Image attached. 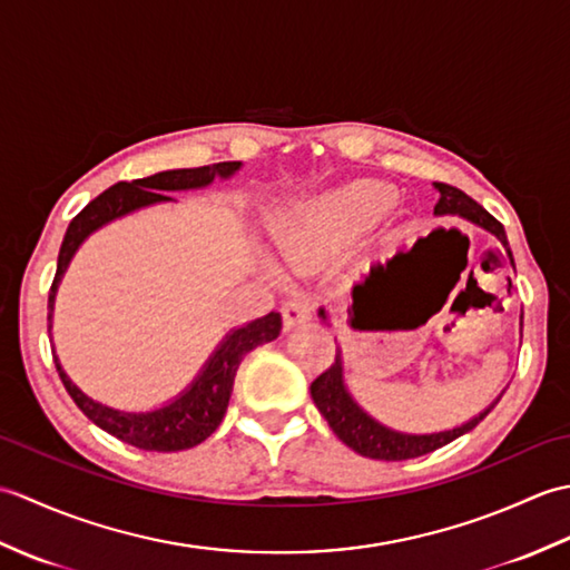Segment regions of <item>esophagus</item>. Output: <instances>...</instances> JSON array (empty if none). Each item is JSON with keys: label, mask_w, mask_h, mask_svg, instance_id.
<instances>
[{"label": "esophagus", "mask_w": 570, "mask_h": 570, "mask_svg": "<svg viewBox=\"0 0 570 570\" xmlns=\"http://www.w3.org/2000/svg\"><path fill=\"white\" fill-rule=\"evenodd\" d=\"M313 313V301L308 296H296L292 301H286L282 306V316H284V328L292 331L296 325L306 323Z\"/></svg>", "instance_id": "1"}]
</instances>
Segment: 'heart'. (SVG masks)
Listing matches in <instances>:
<instances>
[{"instance_id": "1", "label": "heart", "mask_w": 570, "mask_h": 570, "mask_svg": "<svg viewBox=\"0 0 570 570\" xmlns=\"http://www.w3.org/2000/svg\"><path fill=\"white\" fill-rule=\"evenodd\" d=\"M396 190L382 180H353L325 196L278 213L269 223L276 249L294 264H311L353 245L394 208Z\"/></svg>"}]
</instances>
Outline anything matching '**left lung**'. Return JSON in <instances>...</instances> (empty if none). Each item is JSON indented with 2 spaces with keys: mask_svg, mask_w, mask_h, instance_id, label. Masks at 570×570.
<instances>
[{
  "mask_svg": "<svg viewBox=\"0 0 570 570\" xmlns=\"http://www.w3.org/2000/svg\"><path fill=\"white\" fill-rule=\"evenodd\" d=\"M435 188H439L441 196H439V203H435L433 213L460 215L470 223L485 227L488 233H492L502 242V245L507 247V254L512 257L510 242H507L504 227L498 217H492L480 203L472 200L468 193H463L451 184H435ZM321 316L325 318L323 311H321ZM311 396H313V402H316L321 414L325 416V421H328V426L333 429L337 439L353 448L355 453L365 455V458H374V460H409V458H419V455L439 451V448H443L445 443L455 441L458 435H463V433L475 429L478 423L490 414L492 406L498 404L494 402L488 411H482L480 416H475L472 421H468L465 426L453 429V431L411 435V433H399L392 429H384L382 423L370 419L365 411H362L345 392L341 353H335L333 365L325 372H321L318 377L311 382Z\"/></svg>",
  "mask_w": 570,
  "mask_h": 570,
  "instance_id": "1",
  "label": "left lung"
}]
</instances>
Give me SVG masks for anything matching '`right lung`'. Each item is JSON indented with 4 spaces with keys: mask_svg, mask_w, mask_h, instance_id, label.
Masks as SVG:
<instances>
[{
    "mask_svg": "<svg viewBox=\"0 0 570 570\" xmlns=\"http://www.w3.org/2000/svg\"><path fill=\"white\" fill-rule=\"evenodd\" d=\"M239 168V161H223V164H210V166H198V168H176V171H161L149 178H137L127 184V180H119V184L110 186L98 198L90 200L85 208L72 217L63 245L58 252V266L56 276L51 284V292H48V333H51V311H53V298L60 276L68 269V262L80 242L88 237L92 229L102 227L105 223L115 220L119 215H127L144 205L171 200L168 190H186V188H203L208 186L215 176L227 178L233 176ZM282 333V316L278 313H266L264 318L252 321L245 328H237L225 337V343L215 350L208 365L200 372V377L190 384L186 394H180L174 404L164 409L149 411V414H125V411H117L110 406H102L92 399L85 396L76 384L68 380V374L60 370L56 360V370L60 374V382H63L66 392L70 394L72 402L88 416L95 426H100L115 439L125 441L141 451H156V453H174V451H186L203 443L208 435L220 426V421L229 404V394H233V382L242 357H245L249 350L257 345L272 343L274 337Z\"/></svg>",
    "mask_w": 570,
    "mask_h": 570,
    "instance_id": "1",
    "label": "right lung"
}]
</instances>
